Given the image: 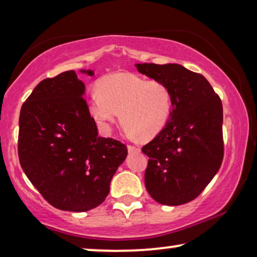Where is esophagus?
<instances>
[{
	"mask_svg": "<svg viewBox=\"0 0 257 257\" xmlns=\"http://www.w3.org/2000/svg\"><path fill=\"white\" fill-rule=\"evenodd\" d=\"M127 150H128V152H130V153H133V152H139V151H140L139 147L133 146V145H127Z\"/></svg>",
	"mask_w": 257,
	"mask_h": 257,
	"instance_id": "obj_1",
	"label": "esophagus"
}]
</instances>
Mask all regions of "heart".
<instances>
[{"mask_svg": "<svg viewBox=\"0 0 257 257\" xmlns=\"http://www.w3.org/2000/svg\"><path fill=\"white\" fill-rule=\"evenodd\" d=\"M91 115L103 127L119 118L128 137L151 139L163 131L173 108L170 86L127 72L107 75L89 98Z\"/></svg>", "mask_w": 257, "mask_h": 257, "instance_id": "1", "label": "heart"}]
</instances>
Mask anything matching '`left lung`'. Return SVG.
Here are the masks:
<instances>
[{"mask_svg": "<svg viewBox=\"0 0 257 257\" xmlns=\"http://www.w3.org/2000/svg\"><path fill=\"white\" fill-rule=\"evenodd\" d=\"M136 66L140 73L166 83L173 96L166 126L142 149L149 157L146 189L161 205H184L201 194L222 164V103L205 77L184 66Z\"/></svg>", "mask_w": 257, "mask_h": 257, "instance_id": "1", "label": "left lung"}]
</instances>
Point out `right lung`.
<instances>
[{"instance_id":"obj_1","label":"right lung","mask_w":257,"mask_h":257,"mask_svg":"<svg viewBox=\"0 0 257 257\" xmlns=\"http://www.w3.org/2000/svg\"><path fill=\"white\" fill-rule=\"evenodd\" d=\"M84 90L73 70L45 78L20 113L21 167L51 206L69 212H86L103 203L127 156L125 144L98 136Z\"/></svg>"}]
</instances>
